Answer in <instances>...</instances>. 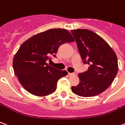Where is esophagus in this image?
Masks as SVG:
<instances>
[{
    "instance_id": "34e87169",
    "label": "esophagus",
    "mask_w": 125,
    "mask_h": 125,
    "mask_svg": "<svg viewBox=\"0 0 125 125\" xmlns=\"http://www.w3.org/2000/svg\"><path fill=\"white\" fill-rule=\"evenodd\" d=\"M68 75H69V76H74V75H75V73H68Z\"/></svg>"
}]
</instances>
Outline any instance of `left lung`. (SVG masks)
I'll return each mask as SVG.
<instances>
[{"label": "left lung", "mask_w": 125, "mask_h": 125, "mask_svg": "<svg viewBox=\"0 0 125 125\" xmlns=\"http://www.w3.org/2000/svg\"><path fill=\"white\" fill-rule=\"evenodd\" d=\"M81 58L89 69L80 73V83L71 88L73 93L82 97L101 94L112 84L118 71L117 56L105 40L88 29H73Z\"/></svg>", "instance_id": "1"}]
</instances>
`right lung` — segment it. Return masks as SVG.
Here are the masks:
<instances>
[{
	"mask_svg": "<svg viewBox=\"0 0 125 125\" xmlns=\"http://www.w3.org/2000/svg\"><path fill=\"white\" fill-rule=\"evenodd\" d=\"M74 42L65 29H51L35 34L25 41L13 61L15 74L25 90L37 96H46L55 92L58 81L68 73L49 65L51 55L56 57L59 47Z\"/></svg>",
	"mask_w": 125,
	"mask_h": 125,
	"instance_id": "add662e5",
	"label": "right lung"
}]
</instances>
